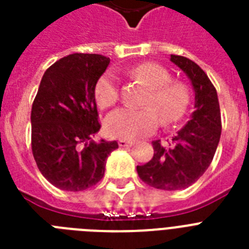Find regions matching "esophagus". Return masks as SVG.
I'll return each instance as SVG.
<instances>
[{"label": "esophagus", "instance_id": "obj_1", "mask_svg": "<svg viewBox=\"0 0 249 249\" xmlns=\"http://www.w3.org/2000/svg\"><path fill=\"white\" fill-rule=\"evenodd\" d=\"M134 142L133 141H128V140H120L119 141V146L120 147H132Z\"/></svg>", "mask_w": 249, "mask_h": 249}]
</instances>
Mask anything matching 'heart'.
<instances>
[{
    "instance_id": "b5f03b06",
    "label": "heart",
    "mask_w": 249,
    "mask_h": 249,
    "mask_svg": "<svg viewBox=\"0 0 249 249\" xmlns=\"http://www.w3.org/2000/svg\"><path fill=\"white\" fill-rule=\"evenodd\" d=\"M134 79L142 80L151 89L144 105L150 107H121L106 117V130L121 140H138L150 136L159 126L160 117L165 124L179 120L190 102L189 90L179 83H170L169 72L159 64L142 63L129 71ZM98 106L107 108L119 99V85L115 72L107 71L98 79L94 89Z\"/></svg>"
}]
</instances>
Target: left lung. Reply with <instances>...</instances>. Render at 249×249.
I'll return each instance as SVG.
<instances>
[{"instance_id": "left-lung-1", "label": "left lung", "mask_w": 249, "mask_h": 249, "mask_svg": "<svg viewBox=\"0 0 249 249\" xmlns=\"http://www.w3.org/2000/svg\"><path fill=\"white\" fill-rule=\"evenodd\" d=\"M170 62L185 72L195 93L194 112L187 124L163 146L152 142L154 156L137 165L144 183L159 190L176 191L189 187L208 169L221 137V112L217 91L208 76L195 62L181 55H170Z\"/></svg>"}]
</instances>
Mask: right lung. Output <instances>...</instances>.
<instances>
[{"label": "right lung", "instance_id": "obj_1", "mask_svg": "<svg viewBox=\"0 0 249 249\" xmlns=\"http://www.w3.org/2000/svg\"><path fill=\"white\" fill-rule=\"evenodd\" d=\"M99 54H71L56 60L42 76L32 105V152L52 185L83 191L97 185L116 141L95 142L99 132L94 89L108 67Z\"/></svg>", "mask_w": 249, "mask_h": 249}]
</instances>
